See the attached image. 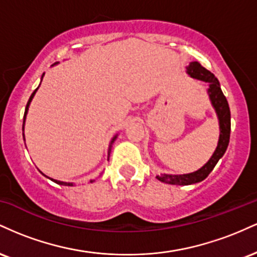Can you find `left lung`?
<instances>
[{
	"mask_svg": "<svg viewBox=\"0 0 257 257\" xmlns=\"http://www.w3.org/2000/svg\"><path fill=\"white\" fill-rule=\"evenodd\" d=\"M186 73L190 77L199 79V81L208 83V90L206 91H208L209 99H210L211 105H213L214 110L216 112L217 119H219L220 135L219 141H217V146L215 149L213 156L198 170H196L193 173L181 174V175L161 174V175L156 176L159 181L169 185L186 186L203 181L211 173V170L216 166L219 159L225 155L227 146H228L229 143V133H231V111H229V106L228 102H227L226 96L223 95L222 90H221L219 79L215 77L214 73H211L205 67H203L198 61H192V63L188 64V66L186 67Z\"/></svg>",
	"mask_w": 257,
	"mask_h": 257,
	"instance_id": "obj_1",
	"label": "left lung"
}]
</instances>
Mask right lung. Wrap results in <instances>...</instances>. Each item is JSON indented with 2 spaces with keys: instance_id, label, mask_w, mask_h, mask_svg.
<instances>
[{
  "instance_id": "add662e5",
  "label": "right lung",
  "mask_w": 257,
  "mask_h": 257,
  "mask_svg": "<svg viewBox=\"0 0 257 257\" xmlns=\"http://www.w3.org/2000/svg\"><path fill=\"white\" fill-rule=\"evenodd\" d=\"M57 64H59V63H55L54 65H57ZM54 65H53V66H54ZM43 76H44V73L42 75V77H41V82H42V78H43ZM38 87H40V85H38ZM38 89V88H37ZM37 89L34 91V93L31 94V96H30V99H29V101H28V104H26V107H25V113H24V122H23V132H24V125H25V119H26V114H28V111H29V107H30V104H31V101H32V99H34V96H35V94H36V91H37ZM23 137H24V133H23ZM117 137H118V134H116L114 135L113 138H112V140H111V143H110V146H108V150H107V159H108V157H110V153H111V149H112V145H113V143L114 141H116V139H117ZM24 141H25V137H24ZM43 174V173H42ZM44 175V174H43ZM46 176V175H44ZM46 178H48V176H46ZM49 180H52L53 182H55V184H58V185H63V186H73V182H65V181H59V180H55V179H51V178H48ZM95 181V180H90V182H94Z\"/></svg>"
}]
</instances>
